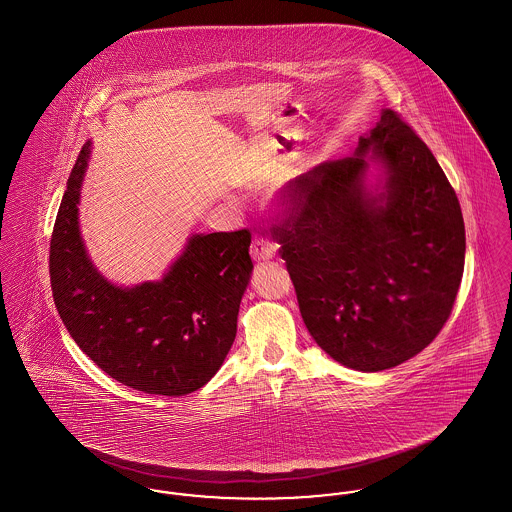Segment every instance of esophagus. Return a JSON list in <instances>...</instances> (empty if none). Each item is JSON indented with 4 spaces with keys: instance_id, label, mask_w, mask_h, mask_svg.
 <instances>
[{
    "instance_id": "esophagus-1",
    "label": "esophagus",
    "mask_w": 512,
    "mask_h": 512,
    "mask_svg": "<svg viewBox=\"0 0 512 512\" xmlns=\"http://www.w3.org/2000/svg\"><path fill=\"white\" fill-rule=\"evenodd\" d=\"M251 257L255 261H268V259H274L276 257V245L272 242H268L261 236H255L253 238V244H251Z\"/></svg>"
}]
</instances>
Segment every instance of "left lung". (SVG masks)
Here are the masks:
<instances>
[{
  "mask_svg": "<svg viewBox=\"0 0 512 512\" xmlns=\"http://www.w3.org/2000/svg\"><path fill=\"white\" fill-rule=\"evenodd\" d=\"M290 190V217L272 232L318 347L378 372L430 345L459 292L466 238L455 190L413 128L382 109L351 157Z\"/></svg>",
  "mask_w": 512,
  "mask_h": 512,
  "instance_id": "8db88e82",
  "label": "left lung"
}]
</instances>
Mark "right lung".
<instances>
[{
    "mask_svg": "<svg viewBox=\"0 0 512 512\" xmlns=\"http://www.w3.org/2000/svg\"><path fill=\"white\" fill-rule=\"evenodd\" d=\"M92 142H86L55 219L49 276L59 317L76 345L134 390L178 397L205 386L238 330L249 284V230L192 234L161 280L124 288L92 263L78 203Z\"/></svg>",
    "mask_w": 512,
    "mask_h": 512,
    "instance_id": "add662e5",
    "label": "right lung"
}]
</instances>
